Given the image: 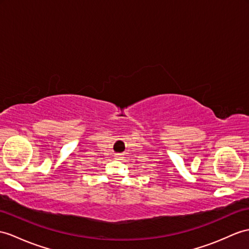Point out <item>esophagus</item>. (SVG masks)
Segmentation results:
<instances>
[{
	"label": "esophagus",
	"instance_id": "34e87169",
	"mask_svg": "<svg viewBox=\"0 0 249 249\" xmlns=\"http://www.w3.org/2000/svg\"><path fill=\"white\" fill-rule=\"evenodd\" d=\"M123 155V154H119V153H117V154H115V156H116V159L118 160V159H120V156Z\"/></svg>",
	"mask_w": 249,
	"mask_h": 249
}]
</instances>
